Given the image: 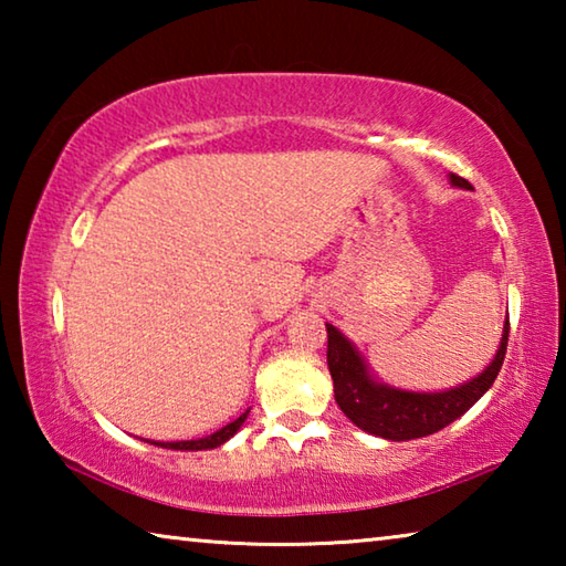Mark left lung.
I'll use <instances>...</instances> for the list:
<instances>
[{"instance_id":"8db88e82","label":"left lung","mask_w":566,"mask_h":566,"mask_svg":"<svg viewBox=\"0 0 566 566\" xmlns=\"http://www.w3.org/2000/svg\"><path fill=\"white\" fill-rule=\"evenodd\" d=\"M449 179L454 187L469 189L467 179L457 175H449ZM506 339H510V317L504 322L500 349L492 364L474 379L447 391H407L381 385L371 377L357 347L337 327L327 324V364L334 379V399L354 424L375 437L407 442V439L434 434L462 417L494 385L504 364Z\"/></svg>"}]
</instances>
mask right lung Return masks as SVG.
I'll list each match as a JSON object with an SVG mask.
<instances>
[{"instance_id": "obj_1", "label": "right lung", "mask_w": 566, "mask_h": 566, "mask_svg": "<svg viewBox=\"0 0 566 566\" xmlns=\"http://www.w3.org/2000/svg\"><path fill=\"white\" fill-rule=\"evenodd\" d=\"M247 415H249V409L244 411V415H239L234 421H229V424L219 429V432L202 437V439H187V442H151V444L165 447V449H179V452H199V449H214L219 444H224L229 437H234L239 432V427L244 424Z\"/></svg>"}]
</instances>
